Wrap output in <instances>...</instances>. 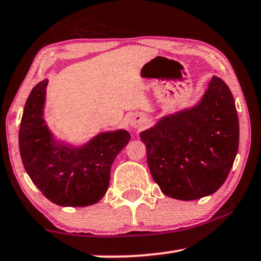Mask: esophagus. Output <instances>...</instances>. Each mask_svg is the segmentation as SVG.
<instances>
[{
  "label": "esophagus",
  "mask_w": 261,
  "mask_h": 261,
  "mask_svg": "<svg viewBox=\"0 0 261 261\" xmlns=\"http://www.w3.org/2000/svg\"><path fill=\"white\" fill-rule=\"evenodd\" d=\"M130 124H131L132 127H135V129H137V127H141V125L144 124V116H143V115H140V114L134 115V116H132L131 120H130Z\"/></svg>",
  "instance_id": "esophagus-1"
}]
</instances>
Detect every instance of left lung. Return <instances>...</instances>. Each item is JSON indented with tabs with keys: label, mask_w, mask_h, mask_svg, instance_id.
<instances>
[{
	"label": "left lung",
	"mask_w": 261,
	"mask_h": 261,
	"mask_svg": "<svg viewBox=\"0 0 261 261\" xmlns=\"http://www.w3.org/2000/svg\"><path fill=\"white\" fill-rule=\"evenodd\" d=\"M152 177L166 196L194 200L218 191L240 144L235 101L213 76L199 103L163 116L140 134Z\"/></svg>",
	"instance_id": "1"
}]
</instances>
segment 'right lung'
Instances as JSON below:
<instances>
[{
	"label": "right lung",
	"instance_id": "right-lung-1",
	"mask_svg": "<svg viewBox=\"0 0 261 261\" xmlns=\"http://www.w3.org/2000/svg\"><path fill=\"white\" fill-rule=\"evenodd\" d=\"M48 79L26 100L19 129V152L26 173L47 199L60 206L85 207L107 192L110 168L130 140L125 130L102 132L81 147L55 140L43 120Z\"/></svg>",
	"mask_w": 261,
	"mask_h": 261
}]
</instances>
